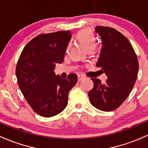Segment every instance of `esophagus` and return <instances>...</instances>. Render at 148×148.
<instances>
[{
    "mask_svg": "<svg viewBox=\"0 0 148 148\" xmlns=\"http://www.w3.org/2000/svg\"><path fill=\"white\" fill-rule=\"evenodd\" d=\"M83 77H83V75H79L77 76V80H78V82L81 81V80L83 79Z\"/></svg>",
    "mask_w": 148,
    "mask_h": 148,
    "instance_id": "1",
    "label": "esophagus"
}]
</instances>
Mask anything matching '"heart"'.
Here are the masks:
<instances>
[{"mask_svg": "<svg viewBox=\"0 0 148 148\" xmlns=\"http://www.w3.org/2000/svg\"><path fill=\"white\" fill-rule=\"evenodd\" d=\"M77 38L88 51L90 49H94L96 46V38L93 33L90 30H83L79 32L77 34Z\"/></svg>", "mask_w": 148, "mask_h": 148, "instance_id": "b5f03b06", "label": "heart"}]
</instances>
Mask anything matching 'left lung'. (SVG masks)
<instances>
[{"instance_id":"8db88e82","label":"left lung","mask_w":148,"mask_h":148,"mask_svg":"<svg viewBox=\"0 0 148 148\" xmlns=\"http://www.w3.org/2000/svg\"><path fill=\"white\" fill-rule=\"evenodd\" d=\"M102 48L96 66L101 68L108 79L102 83L91 78L94 87L88 92L91 104L103 111L117 109L132 91L138 77V58L129 40L115 29L97 26Z\"/></svg>"}]
</instances>
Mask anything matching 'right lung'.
Returning <instances> with one entry per match:
<instances>
[{
    "label": "right lung",
    "mask_w": 148,
    "mask_h": 148,
    "mask_svg": "<svg viewBox=\"0 0 148 148\" xmlns=\"http://www.w3.org/2000/svg\"><path fill=\"white\" fill-rule=\"evenodd\" d=\"M71 32L58 31L36 36L25 46L16 65L18 84L32 109L45 118L58 115L68 105V93L77 76L56 75L53 70L62 63Z\"/></svg>",
    "instance_id": "add662e5"
}]
</instances>
